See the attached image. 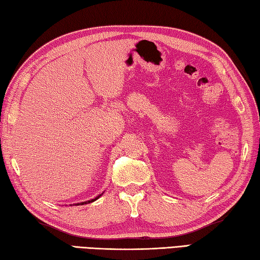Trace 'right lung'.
I'll use <instances>...</instances> for the list:
<instances>
[{"instance_id":"right-lung-1","label":"right lung","mask_w":260,"mask_h":260,"mask_svg":"<svg viewBox=\"0 0 260 260\" xmlns=\"http://www.w3.org/2000/svg\"><path fill=\"white\" fill-rule=\"evenodd\" d=\"M103 194V192L101 193V194H99V196H96V197L94 198V199H90V200H87V202H82V203H77V204H73V205H76V206H80V205H86V204H90V203H92V202H95V200H97L99 199L101 196ZM72 206V205H71Z\"/></svg>"}]
</instances>
